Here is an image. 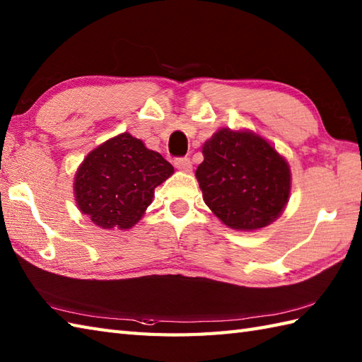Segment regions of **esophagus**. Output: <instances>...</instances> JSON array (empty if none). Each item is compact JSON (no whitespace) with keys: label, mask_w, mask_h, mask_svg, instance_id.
I'll use <instances>...</instances> for the list:
<instances>
[{"label":"esophagus","mask_w":362,"mask_h":362,"mask_svg":"<svg viewBox=\"0 0 362 362\" xmlns=\"http://www.w3.org/2000/svg\"><path fill=\"white\" fill-rule=\"evenodd\" d=\"M174 166L183 173H189L191 168H193V163H191V160L188 157H180L174 160Z\"/></svg>","instance_id":"esophagus-1"}]
</instances>
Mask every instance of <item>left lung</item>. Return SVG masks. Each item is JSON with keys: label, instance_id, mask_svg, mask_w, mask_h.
Wrapping results in <instances>:
<instances>
[{"label": "left lung", "instance_id": "1", "mask_svg": "<svg viewBox=\"0 0 362 362\" xmlns=\"http://www.w3.org/2000/svg\"><path fill=\"white\" fill-rule=\"evenodd\" d=\"M196 179L209 209L230 228L258 230L283 213L291 194L288 161L250 130L221 129L204 148Z\"/></svg>", "mask_w": 362, "mask_h": 362}]
</instances>
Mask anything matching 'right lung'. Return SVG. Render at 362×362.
<instances>
[{
	"mask_svg": "<svg viewBox=\"0 0 362 362\" xmlns=\"http://www.w3.org/2000/svg\"><path fill=\"white\" fill-rule=\"evenodd\" d=\"M174 168L158 152L124 132L83 158L74 177V197L82 214L101 228L127 230L151 205L153 189Z\"/></svg>",
	"mask_w": 362,
	"mask_h": 362,
	"instance_id": "obj_1",
	"label": "right lung"
}]
</instances>
